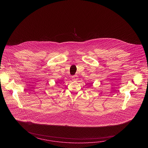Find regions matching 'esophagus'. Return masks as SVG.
Wrapping results in <instances>:
<instances>
[{
	"mask_svg": "<svg viewBox=\"0 0 148 148\" xmlns=\"http://www.w3.org/2000/svg\"><path fill=\"white\" fill-rule=\"evenodd\" d=\"M72 79L73 81H76L78 79V76L77 75H73L72 76Z\"/></svg>",
	"mask_w": 148,
	"mask_h": 148,
	"instance_id": "1",
	"label": "esophagus"
}]
</instances>
